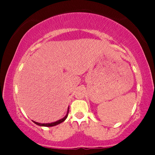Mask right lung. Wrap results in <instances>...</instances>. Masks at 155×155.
Segmentation results:
<instances>
[{
  "instance_id": "1",
  "label": "right lung",
  "mask_w": 155,
  "mask_h": 155,
  "mask_svg": "<svg viewBox=\"0 0 155 155\" xmlns=\"http://www.w3.org/2000/svg\"><path fill=\"white\" fill-rule=\"evenodd\" d=\"M68 111H69V110H68ZM67 117H68V114H67L66 116H65V117H64V118L61 119V120H58V121H57V122H52V123L41 124V123H38V122H34V121H33V122H34L35 124H38V125H39V126H45V127H51V126H54V125H57V124H60V123H61V122H63V121H65V119L67 118Z\"/></svg>"
}]
</instances>
